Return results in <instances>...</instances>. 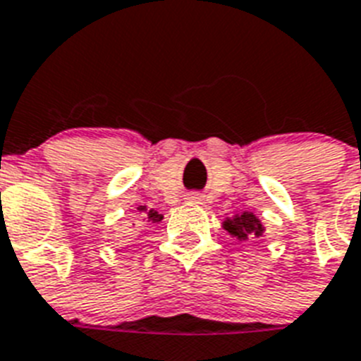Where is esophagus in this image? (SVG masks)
<instances>
[{
    "mask_svg": "<svg viewBox=\"0 0 361 361\" xmlns=\"http://www.w3.org/2000/svg\"><path fill=\"white\" fill-rule=\"evenodd\" d=\"M186 199H188V201H192V203H201V201H203V195L188 194V195H186Z\"/></svg>",
    "mask_w": 361,
    "mask_h": 361,
    "instance_id": "esophagus-1",
    "label": "esophagus"
}]
</instances>
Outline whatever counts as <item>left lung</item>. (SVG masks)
<instances>
[{
    "label": "left lung",
    "instance_id": "1",
    "mask_svg": "<svg viewBox=\"0 0 361 361\" xmlns=\"http://www.w3.org/2000/svg\"><path fill=\"white\" fill-rule=\"evenodd\" d=\"M224 227L229 231L231 235H235L236 238H242V240L247 238V235L261 236L262 233L261 221L252 212H242L240 216H235L233 220H226Z\"/></svg>",
    "mask_w": 361,
    "mask_h": 361
}]
</instances>
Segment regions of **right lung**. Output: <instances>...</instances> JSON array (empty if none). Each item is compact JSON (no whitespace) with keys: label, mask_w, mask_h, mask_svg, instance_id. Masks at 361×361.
<instances>
[{"label":"right lung","mask_w":361,"mask_h":361,"mask_svg":"<svg viewBox=\"0 0 361 361\" xmlns=\"http://www.w3.org/2000/svg\"><path fill=\"white\" fill-rule=\"evenodd\" d=\"M143 210H145V207H137V212H143ZM145 218L154 224V221L162 220V214H158V212H154V210H149V212L145 214Z\"/></svg>","instance_id":"obj_1"}]
</instances>
